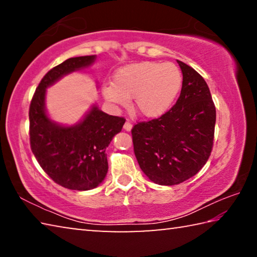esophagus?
I'll list each match as a JSON object with an SVG mask.
<instances>
[{
    "label": "esophagus",
    "mask_w": 257,
    "mask_h": 257,
    "mask_svg": "<svg viewBox=\"0 0 257 257\" xmlns=\"http://www.w3.org/2000/svg\"><path fill=\"white\" fill-rule=\"evenodd\" d=\"M123 128H124V130H127V132H130V130H132V128H133V123L130 122V121H125L124 122V125H123Z\"/></svg>",
    "instance_id": "1"
}]
</instances>
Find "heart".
<instances>
[{
  "mask_svg": "<svg viewBox=\"0 0 257 257\" xmlns=\"http://www.w3.org/2000/svg\"><path fill=\"white\" fill-rule=\"evenodd\" d=\"M182 85L180 69L172 62L144 61L120 68L103 96L115 105H127L134 99V110L145 118H159L175 102Z\"/></svg>",
  "mask_w": 257,
  "mask_h": 257,
  "instance_id": "heart-1",
  "label": "heart"
}]
</instances>
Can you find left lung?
Segmentation results:
<instances>
[{
  "label": "left lung",
  "mask_w": 257,
  "mask_h": 257,
  "mask_svg": "<svg viewBox=\"0 0 257 257\" xmlns=\"http://www.w3.org/2000/svg\"><path fill=\"white\" fill-rule=\"evenodd\" d=\"M178 63L182 87L175 105L132 129L139 167L150 180L165 186L196 175L210 158L214 139L215 105L206 81L188 64Z\"/></svg>",
  "instance_id": "1"
}]
</instances>
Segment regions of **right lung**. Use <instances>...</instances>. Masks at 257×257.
<instances>
[{"mask_svg": "<svg viewBox=\"0 0 257 257\" xmlns=\"http://www.w3.org/2000/svg\"><path fill=\"white\" fill-rule=\"evenodd\" d=\"M95 55L78 56L52 68L43 77L29 106L30 149L52 180L64 188L89 190L107 173L105 150L125 119L92 107L84 120L63 127L49 119L45 111L46 88L68 73L89 67Z\"/></svg>", "mask_w": 257, "mask_h": 257, "instance_id": "right-lung-1", "label": "right lung"}]
</instances>
